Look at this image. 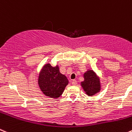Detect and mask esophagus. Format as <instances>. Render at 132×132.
Segmentation results:
<instances>
[{
  "mask_svg": "<svg viewBox=\"0 0 132 132\" xmlns=\"http://www.w3.org/2000/svg\"><path fill=\"white\" fill-rule=\"evenodd\" d=\"M71 83H72V86H76V85H77V81H76V80H72L71 81Z\"/></svg>",
  "mask_w": 132,
  "mask_h": 132,
  "instance_id": "esophagus-1",
  "label": "esophagus"
}]
</instances>
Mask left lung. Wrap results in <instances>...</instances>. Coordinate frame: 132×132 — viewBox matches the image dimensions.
<instances>
[{"label":"left lung","instance_id":"8db88e82","mask_svg":"<svg viewBox=\"0 0 132 132\" xmlns=\"http://www.w3.org/2000/svg\"><path fill=\"white\" fill-rule=\"evenodd\" d=\"M84 80L81 86L86 95L91 96L100 92L101 90L100 78L93 70H88L84 74Z\"/></svg>","mask_w":132,"mask_h":132}]
</instances>
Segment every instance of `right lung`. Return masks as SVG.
<instances>
[{
    "label": "right lung",
    "mask_w": 132,
    "mask_h": 132,
    "mask_svg": "<svg viewBox=\"0 0 132 132\" xmlns=\"http://www.w3.org/2000/svg\"><path fill=\"white\" fill-rule=\"evenodd\" d=\"M58 65L52 67L50 63L43 65L38 77V85L43 93L50 98H59L68 85L67 77L60 72Z\"/></svg>",
    "instance_id": "1"
}]
</instances>
